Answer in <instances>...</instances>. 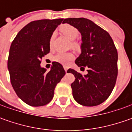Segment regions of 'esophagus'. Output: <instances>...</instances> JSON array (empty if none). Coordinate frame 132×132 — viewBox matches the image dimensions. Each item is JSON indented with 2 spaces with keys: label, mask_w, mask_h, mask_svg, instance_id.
<instances>
[{
  "label": "esophagus",
  "mask_w": 132,
  "mask_h": 132,
  "mask_svg": "<svg viewBox=\"0 0 132 132\" xmlns=\"http://www.w3.org/2000/svg\"><path fill=\"white\" fill-rule=\"evenodd\" d=\"M64 69L65 72L67 73V71H68V67H66V66H64Z\"/></svg>",
  "instance_id": "obj_1"
}]
</instances>
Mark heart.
<instances>
[{
    "label": "heart",
    "instance_id": "1",
    "mask_svg": "<svg viewBox=\"0 0 132 132\" xmlns=\"http://www.w3.org/2000/svg\"><path fill=\"white\" fill-rule=\"evenodd\" d=\"M60 31L64 35H65L70 40H74L78 37L79 34V30L77 28L69 24H64L62 26H61ZM53 37H54V34H52L51 37L50 39V42H49V45L51 48L52 47ZM71 45H72V48H73L74 49L79 48V44L77 42L73 41ZM73 58L74 55L72 53H70V52L69 53H59L53 57V60L61 64L67 66L73 59Z\"/></svg>",
    "mask_w": 132,
    "mask_h": 132
}]
</instances>
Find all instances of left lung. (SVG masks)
Segmentation results:
<instances>
[{
    "mask_svg": "<svg viewBox=\"0 0 132 132\" xmlns=\"http://www.w3.org/2000/svg\"><path fill=\"white\" fill-rule=\"evenodd\" d=\"M68 23L81 34V53L75 63L81 68L86 67L88 73L69 69L75 76L71 84L73 96L76 102L86 106L102 104L114 89L118 76V51L109 34L84 18H67Z\"/></svg>",
    "mask_w": 132,
    "mask_h": 132,
    "instance_id": "left-lung-1",
    "label": "left lung"
}]
</instances>
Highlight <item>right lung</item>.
Here are the masks:
<instances>
[{
    "mask_svg": "<svg viewBox=\"0 0 132 132\" xmlns=\"http://www.w3.org/2000/svg\"><path fill=\"white\" fill-rule=\"evenodd\" d=\"M63 19L34 20L24 26L12 43L8 69L18 97L31 106L48 104L56 84L65 75L61 64L53 62L49 72L41 68V59L50 52V39Z\"/></svg>",
    "mask_w": 132,
    "mask_h": 132,
    "instance_id": "obj_1",
    "label": "right lung"
}]
</instances>
